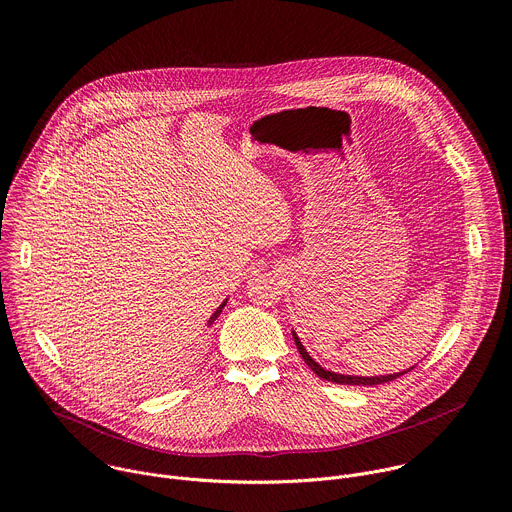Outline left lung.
Returning <instances> with one entry per match:
<instances>
[{"mask_svg": "<svg viewBox=\"0 0 512 512\" xmlns=\"http://www.w3.org/2000/svg\"><path fill=\"white\" fill-rule=\"evenodd\" d=\"M291 336H294V340H296V346H298V350H300V354H302V358L306 360V364L308 367L320 377V379H324V381H330V383H338V385H362V387H375V385H383V383H389V381H393V379H397V377H401V375H405V373H409L411 369H405V371H401V373H393V375H381V377H358V375H340V373H334V371H326L324 367H320V364L308 354V350L304 348V344H302V340L298 338V334L296 332H291Z\"/></svg>", "mask_w": 512, "mask_h": 512, "instance_id": "8db88e82", "label": "left lung"}]
</instances>
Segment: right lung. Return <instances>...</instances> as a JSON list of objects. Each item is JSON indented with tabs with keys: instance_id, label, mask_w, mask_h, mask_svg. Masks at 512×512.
Returning a JSON list of instances; mask_svg holds the SVG:
<instances>
[{
	"instance_id": "obj_1",
	"label": "right lung",
	"mask_w": 512,
	"mask_h": 512,
	"mask_svg": "<svg viewBox=\"0 0 512 512\" xmlns=\"http://www.w3.org/2000/svg\"><path fill=\"white\" fill-rule=\"evenodd\" d=\"M225 306H227V300H225L221 306H218V308H216V312L208 318V326H212V324H214V320H216L218 316H221V312H223V308H225Z\"/></svg>"
}]
</instances>
